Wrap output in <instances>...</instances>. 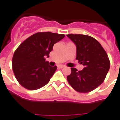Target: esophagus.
Segmentation results:
<instances>
[{"instance_id": "1", "label": "esophagus", "mask_w": 120, "mask_h": 120, "mask_svg": "<svg viewBox=\"0 0 120 120\" xmlns=\"http://www.w3.org/2000/svg\"><path fill=\"white\" fill-rule=\"evenodd\" d=\"M65 66L64 65H58V68H64Z\"/></svg>"}]
</instances>
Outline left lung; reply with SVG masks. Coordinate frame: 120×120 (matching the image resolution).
I'll return each mask as SVG.
<instances>
[{"label": "left lung", "instance_id": "8db88e82", "mask_svg": "<svg viewBox=\"0 0 120 120\" xmlns=\"http://www.w3.org/2000/svg\"><path fill=\"white\" fill-rule=\"evenodd\" d=\"M67 36L76 46V58L83 70L78 71L71 68L67 76L69 84L76 92L88 93L103 83L110 68V61L107 53L100 43L90 36L69 34Z\"/></svg>", "mask_w": 120, "mask_h": 120}]
</instances>
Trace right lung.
Listing matches in <instances>:
<instances>
[{
    "label": "right lung",
    "mask_w": 120,
    "mask_h": 120,
    "mask_svg": "<svg viewBox=\"0 0 120 120\" xmlns=\"http://www.w3.org/2000/svg\"><path fill=\"white\" fill-rule=\"evenodd\" d=\"M65 37L62 34L38 32L25 39L14 53L12 67L16 79L28 90L39 89L45 86L57 67L50 66L45 56H49L53 45Z\"/></svg>",
    "instance_id": "right-lung-1"
}]
</instances>
